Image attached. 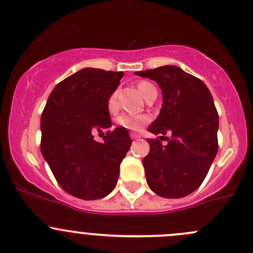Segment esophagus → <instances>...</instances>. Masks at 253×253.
I'll use <instances>...</instances> for the list:
<instances>
[{"instance_id": "obj_1", "label": "esophagus", "mask_w": 253, "mask_h": 253, "mask_svg": "<svg viewBox=\"0 0 253 253\" xmlns=\"http://www.w3.org/2000/svg\"><path fill=\"white\" fill-rule=\"evenodd\" d=\"M129 135H131L132 139H139V138H140V134H138L137 132H131V134H129Z\"/></svg>"}]
</instances>
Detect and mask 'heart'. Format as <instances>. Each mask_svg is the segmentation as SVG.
I'll use <instances>...</instances> for the list:
<instances>
[{"instance_id": "1", "label": "heart", "mask_w": 253, "mask_h": 253, "mask_svg": "<svg viewBox=\"0 0 253 253\" xmlns=\"http://www.w3.org/2000/svg\"><path fill=\"white\" fill-rule=\"evenodd\" d=\"M153 86L149 82H140L138 84V89H139L140 94L144 95V93L148 91V88ZM116 105V94H113L109 99V108L114 109ZM149 121L148 116L144 115H131V114H124L118 119L120 126L126 127L128 129H140L145 124Z\"/></svg>"}]
</instances>
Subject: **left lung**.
Here are the masks:
<instances>
[{
	"label": "left lung",
	"instance_id": "8db88e82",
	"mask_svg": "<svg viewBox=\"0 0 253 253\" xmlns=\"http://www.w3.org/2000/svg\"><path fill=\"white\" fill-rule=\"evenodd\" d=\"M134 74L155 81L162 92L160 114L148 131L172 133L166 145L148 139L150 151L143 166L149 188L164 198H184L200 187L217 154L219 121L213 98L201 80L178 66Z\"/></svg>",
	"mask_w": 253,
	"mask_h": 253
}]
</instances>
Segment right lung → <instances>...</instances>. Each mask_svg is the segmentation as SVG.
Listing matches in <instances>:
<instances>
[{"mask_svg": "<svg viewBox=\"0 0 253 253\" xmlns=\"http://www.w3.org/2000/svg\"><path fill=\"white\" fill-rule=\"evenodd\" d=\"M122 71L84 68L63 80L41 115V153L66 193L84 200L105 198L116 187L120 164L131 148L125 127L95 142L93 132L111 127L109 99Z\"/></svg>", "mask_w": 253, "mask_h": 253, "instance_id": "add662e5", "label": "right lung"}]
</instances>
